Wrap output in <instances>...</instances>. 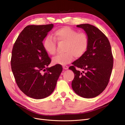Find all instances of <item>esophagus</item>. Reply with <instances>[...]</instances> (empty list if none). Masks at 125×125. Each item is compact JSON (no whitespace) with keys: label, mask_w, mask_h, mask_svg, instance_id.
Segmentation results:
<instances>
[{"label":"esophagus","mask_w":125,"mask_h":125,"mask_svg":"<svg viewBox=\"0 0 125 125\" xmlns=\"http://www.w3.org/2000/svg\"><path fill=\"white\" fill-rule=\"evenodd\" d=\"M62 67H63V69L67 70L68 69V66H66V65H63V66H62Z\"/></svg>","instance_id":"obj_1"}]
</instances>
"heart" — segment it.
Returning a JSON list of instances; mask_svg holds the SVG:
<instances>
[{"label": "heart", "mask_w": 125, "mask_h": 125, "mask_svg": "<svg viewBox=\"0 0 125 125\" xmlns=\"http://www.w3.org/2000/svg\"><path fill=\"white\" fill-rule=\"evenodd\" d=\"M54 39L51 35L45 37L43 46L47 53L54 55L56 52V41L66 43L65 52L59 54L52 58L55 65H66L75 58H80L88 50L89 44L88 35L84 32L79 33L78 31L68 26H64L56 30L54 33Z\"/></svg>", "instance_id": "heart-1"}]
</instances>
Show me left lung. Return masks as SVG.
<instances>
[{"label": "left lung", "instance_id": "left-lung-1", "mask_svg": "<svg viewBox=\"0 0 125 125\" xmlns=\"http://www.w3.org/2000/svg\"><path fill=\"white\" fill-rule=\"evenodd\" d=\"M88 35V50L75 60L69 69L74 74L72 88L78 95L84 98L95 97L103 91L109 81L113 67V56L110 43L104 34L89 24L77 25ZM76 68L81 69L82 72Z\"/></svg>", "mask_w": 125, "mask_h": 125}]
</instances>
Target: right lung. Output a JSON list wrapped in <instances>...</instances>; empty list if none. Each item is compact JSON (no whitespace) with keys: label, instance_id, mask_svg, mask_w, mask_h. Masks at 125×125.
<instances>
[{"label":"right lung","instance_id":"obj_1","mask_svg":"<svg viewBox=\"0 0 125 125\" xmlns=\"http://www.w3.org/2000/svg\"><path fill=\"white\" fill-rule=\"evenodd\" d=\"M53 24L28 25L13 45L11 69L19 88L26 95L42 99L54 91L62 70L59 64L47 67L51 62L42 42Z\"/></svg>","mask_w":125,"mask_h":125}]
</instances>
